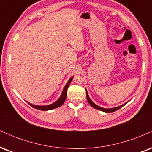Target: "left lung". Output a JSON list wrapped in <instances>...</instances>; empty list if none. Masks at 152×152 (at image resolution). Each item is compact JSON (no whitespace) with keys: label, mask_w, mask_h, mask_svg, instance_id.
Listing matches in <instances>:
<instances>
[{"label":"left lung","mask_w":152,"mask_h":152,"mask_svg":"<svg viewBox=\"0 0 152 152\" xmlns=\"http://www.w3.org/2000/svg\"><path fill=\"white\" fill-rule=\"evenodd\" d=\"M86 99H87V101H88V104H90L91 106H92V107L95 108V109L99 110V111H104V112H106V113H111V112H114L115 111H117L120 109V108H121L122 106H124L125 104H122V105L119 106H117V107H115V108H111V109H105V108H102V107H100V106H97L96 104H95L94 103L92 102L89 96H88V92H87V91L86 89Z\"/></svg>","instance_id":"8db88e82"}]
</instances>
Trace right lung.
<instances>
[{"mask_svg": "<svg viewBox=\"0 0 152 152\" xmlns=\"http://www.w3.org/2000/svg\"><path fill=\"white\" fill-rule=\"evenodd\" d=\"M72 79H73V76L69 80V81L67 82V83L66 84V86H64V90H63V92L61 94V96H60V98H59L58 100L56 101V102H54L53 104H50V105H47V106L34 105V104H31L28 102V104L32 106L33 108H35V109H38V110H41V111H48V110H51V109H56V108L59 107V106L63 105V104H64V103L65 102V100L66 99V95H67V89H68V88H69V85H70Z\"/></svg>", "mask_w": 152, "mask_h": 152, "instance_id": "1", "label": "right lung"}]
</instances>
